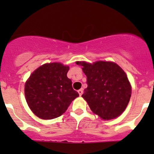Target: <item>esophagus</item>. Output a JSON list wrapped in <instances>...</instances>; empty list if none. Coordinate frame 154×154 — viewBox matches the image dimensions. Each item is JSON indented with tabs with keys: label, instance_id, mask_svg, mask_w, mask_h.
<instances>
[{
	"label": "esophagus",
	"instance_id": "esophagus-1",
	"mask_svg": "<svg viewBox=\"0 0 154 154\" xmlns=\"http://www.w3.org/2000/svg\"><path fill=\"white\" fill-rule=\"evenodd\" d=\"M78 93H79V95L81 96V95H82V93H83V90H82V89L79 90V91H78Z\"/></svg>",
	"mask_w": 154,
	"mask_h": 154
}]
</instances>
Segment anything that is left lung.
Segmentation results:
<instances>
[{"label": "left lung", "instance_id": "1", "mask_svg": "<svg viewBox=\"0 0 154 154\" xmlns=\"http://www.w3.org/2000/svg\"><path fill=\"white\" fill-rule=\"evenodd\" d=\"M87 77L88 87L82 97L94 114L103 119L119 116L126 109L132 89L126 74L115 63L78 61Z\"/></svg>", "mask_w": 154, "mask_h": 154}]
</instances>
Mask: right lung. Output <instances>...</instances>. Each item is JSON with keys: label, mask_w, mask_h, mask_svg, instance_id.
<instances>
[{"label": "right lung", "mask_w": 154, "mask_h": 154, "mask_svg": "<svg viewBox=\"0 0 154 154\" xmlns=\"http://www.w3.org/2000/svg\"><path fill=\"white\" fill-rule=\"evenodd\" d=\"M68 66L45 63L30 75L24 86L26 103L36 116L52 119L62 115L79 93L67 77Z\"/></svg>", "instance_id": "right-lung-1"}]
</instances>
